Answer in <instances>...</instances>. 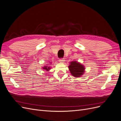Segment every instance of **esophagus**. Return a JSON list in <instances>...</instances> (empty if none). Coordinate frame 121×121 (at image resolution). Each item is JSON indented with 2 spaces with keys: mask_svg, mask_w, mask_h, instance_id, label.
<instances>
[{
  "mask_svg": "<svg viewBox=\"0 0 121 121\" xmlns=\"http://www.w3.org/2000/svg\"><path fill=\"white\" fill-rule=\"evenodd\" d=\"M65 59H64V58H61V59H60L59 61H60V62H61V63H63V62H64L65 61Z\"/></svg>",
  "mask_w": 121,
  "mask_h": 121,
  "instance_id": "esophagus-1",
  "label": "esophagus"
}]
</instances>
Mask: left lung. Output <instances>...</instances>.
Masks as SVG:
<instances>
[{"label": "left lung", "instance_id": "obj_1", "mask_svg": "<svg viewBox=\"0 0 121 121\" xmlns=\"http://www.w3.org/2000/svg\"><path fill=\"white\" fill-rule=\"evenodd\" d=\"M69 68L71 74L74 77H79L84 72V66L76 61L71 62Z\"/></svg>", "mask_w": 121, "mask_h": 121}]
</instances>
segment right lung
I'll return each instance as SVG.
<instances>
[{
  "label": "right lung",
  "instance_id": "obj_1",
  "mask_svg": "<svg viewBox=\"0 0 121 121\" xmlns=\"http://www.w3.org/2000/svg\"><path fill=\"white\" fill-rule=\"evenodd\" d=\"M48 66H44V67H43V69H45L46 70H49L50 69V67H47Z\"/></svg>",
  "mask_w": 121,
  "mask_h": 121
}]
</instances>
